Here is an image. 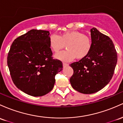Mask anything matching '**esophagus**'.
Here are the masks:
<instances>
[{"label": "esophagus", "mask_w": 123, "mask_h": 123, "mask_svg": "<svg viewBox=\"0 0 123 123\" xmlns=\"http://www.w3.org/2000/svg\"><path fill=\"white\" fill-rule=\"evenodd\" d=\"M68 64H67V63H63V67H64V68H66V67H68Z\"/></svg>", "instance_id": "1"}]
</instances>
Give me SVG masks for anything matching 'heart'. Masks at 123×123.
I'll return each mask as SVG.
<instances>
[{"mask_svg":"<svg viewBox=\"0 0 123 123\" xmlns=\"http://www.w3.org/2000/svg\"><path fill=\"white\" fill-rule=\"evenodd\" d=\"M49 44L54 52H59L67 45V50L61 51L55 58L63 62H69L75 58L82 59L89 54L92 47L90 37L78 31H67L59 36L52 34L49 37Z\"/></svg>","mask_w":123,"mask_h":123,"instance_id":"1","label":"heart"}]
</instances>
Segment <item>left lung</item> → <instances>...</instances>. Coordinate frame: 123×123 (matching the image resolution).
<instances>
[{
	"label": "left lung",
	"instance_id": "obj_1",
	"mask_svg": "<svg viewBox=\"0 0 123 123\" xmlns=\"http://www.w3.org/2000/svg\"><path fill=\"white\" fill-rule=\"evenodd\" d=\"M92 47L89 54L70 64L74 74L70 78L72 87L83 94H92L106 86L114 72L117 54L108 36L96 28L90 29Z\"/></svg>",
	"mask_w": 123,
	"mask_h": 123
}]
</instances>
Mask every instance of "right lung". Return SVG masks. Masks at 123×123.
Segmentation results:
<instances>
[{"label": "right lung", "instance_id": "1", "mask_svg": "<svg viewBox=\"0 0 123 123\" xmlns=\"http://www.w3.org/2000/svg\"><path fill=\"white\" fill-rule=\"evenodd\" d=\"M49 32L33 29L15 39L7 56V65L16 87L33 96H42L54 86L61 61L52 58Z\"/></svg>", "mask_w": 123, "mask_h": 123}]
</instances>
